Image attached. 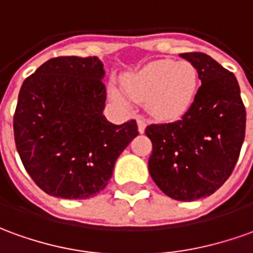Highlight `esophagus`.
<instances>
[{
	"mask_svg": "<svg viewBox=\"0 0 253 253\" xmlns=\"http://www.w3.org/2000/svg\"><path fill=\"white\" fill-rule=\"evenodd\" d=\"M137 125H138V131H140V133H144V131H145V127H147V119L140 116V118L137 119Z\"/></svg>",
	"mask_w": 253,
	"mask_h": 253,
	"instance_id": "1",
	"label": "esophagus"
}]
</instances>
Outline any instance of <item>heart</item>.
<instances>
[{
  "mask_svg": "<svg viewBox=\"0 0 253 253\" xmlns=\"http://www.w3.org/2000/svg\"><path fill=\"white\" fill-rule=\"evenodd\" d=\"M197 70L190 62L154 61L123 79V88L137 102H145L151 115L159 119H176L191 106L197 88ZM115 101L123 102L116 88Z\"/></svg>",
  "mask_w": 253,
  "mask_h": 253,
  "instance_id": "1",
  "label": "heart"
}]
</instances>
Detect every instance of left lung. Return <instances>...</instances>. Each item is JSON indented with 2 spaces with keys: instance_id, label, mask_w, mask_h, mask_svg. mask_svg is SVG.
Segmentation results:
<instances>
[{
  "instance_id": "1",
  "label": "left lung",
  "mask_w": 253,
  "mask_h": 253,
  "mask_svg": "<svg viewBox=\"0 0 253 253\" xmlns=\"http://www.w3.org/2000/svg\"><path fill=\"white\" fill-rule=\"evenodd\" d=\"M201 87L181 119L149 125V174L168 197L191 202L219 190L241 152L247 112L235 76L202 52L180 54Z\"/></svg>"
}]
</instances>
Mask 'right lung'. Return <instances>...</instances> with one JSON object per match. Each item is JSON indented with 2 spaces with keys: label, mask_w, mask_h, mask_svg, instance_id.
Instances as JSON below:
<instances>
[{
  "label": "right lung",
  "mask_w": 253,
  "mask_h": 253,
  "mask_svg": "<svg viewBox=\"0 0 253 253\" xmlns=\"http://www.w3.org/2000/svg\"><path fill=\"white\" fill-rule=\"evenodd\" d=\"M104 75L97 56H58L22 84L13 115L15 144L26 171L48 195L95 197L138 135L134 119L112 125L102 115Z\"/></svg>",
  "instance_id": "right-lung-1"
}]
</instances>
